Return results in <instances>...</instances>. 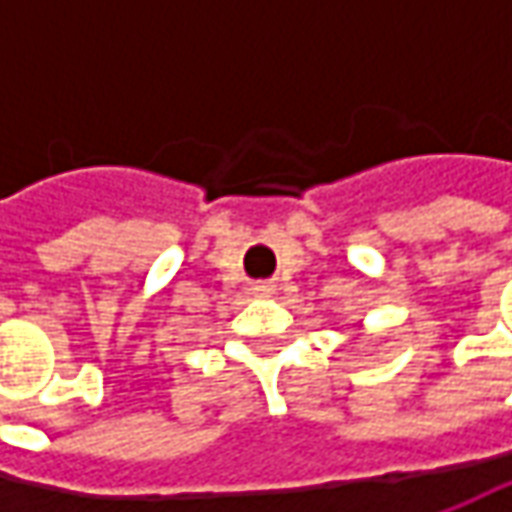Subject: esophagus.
Here are the masks:
<instances>
[{"instance_id": "obj_1", "label": "esophagus", "mask_w": 512, "mask_h": 512, "mask_svg": "<svg viewBox=\"0 0 512 512\" xmlns=\"http://www.w3.org/2000/svg\"><path fill=\"white\" fill-rule=\"evenodd\" d=\"M273 293V285L270 282H262V285H256V296H270Z\"/></svg>"}]
</instances>
